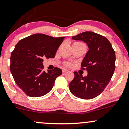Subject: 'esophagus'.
Instances as JSON below:
<instances>
[{
	"label": "esophagus",
	"instance_id": "34e87169",
	"mask_svg": "<svg viewBox=\"0 0 129 129\" xmlns=\"http://www.w3.org/2000/svg\"><path fill=\"white\" fill-rule=\"evenodd\" d=\"M67 71H68V70L66 69V68H62V72L64 73H66Z\"/></svg>",
	"mask_w": 129,
	"mask_h": 129
}]
</instances>
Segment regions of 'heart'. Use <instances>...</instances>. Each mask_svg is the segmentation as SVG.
Returning a JSON list of instances; mask_svg holds the SVG:
<instances>
[{"label": "heart", "instance_id": "1", "mask_svg": "<svg viewBox=\"0 0 129 129\" xmlns=\"http://www.w3.org/2000/svg\"><path fill=\"white\" fill-rule=\"evenodd\" d=\"M76 43H81V42H76ZM65 65H66V66H67V67H71V66H72V63H71V62H66L65 63Z\"/></svg>", "mask_w": 129, "mask_h": 129}]
</instances>
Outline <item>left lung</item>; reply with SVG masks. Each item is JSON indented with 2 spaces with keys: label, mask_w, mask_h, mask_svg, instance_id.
Masks as SVG:
<instances>
[{
  "label": "left lung",
  "mask_w": 129,
  "mask_h": 129,
  "mask_svg": "<svg viewBox=\"0 0 129 129\" xmlns=\"http://www.w3.org/2000/svg\"><path fill=\"white\" fill-rule=\"evenodd\" d=\"M72 39L86 42L89 49L80 68L87 71V76L75 71L70 90L79 98L93 99L103 92L111 79L115 68V51L108 39L94 32L81 33Z\"/></svg>",
  "instance_id": "left-lung-1"
}]
</instances>
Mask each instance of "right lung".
<instances>
[{
    "instance_id": "1",
    "label": "right lung",
    "mask_w": 129,
    "mask_h": 129,
    "mask_svg": "<svg viewBox=\"0 0 129 129\" xmlns=\"http://www.w3.org/2000/svg\"><path fill=\"white\" fill-rule=\"evenodd\" d=\"M64 37H53L35 34L21 39L11 53L10 70L19 88L30 97L43 96L52 89L56 77L62 74L58 67L43 70L44 58H53Z\"/></svg>"
}]
</instances>
